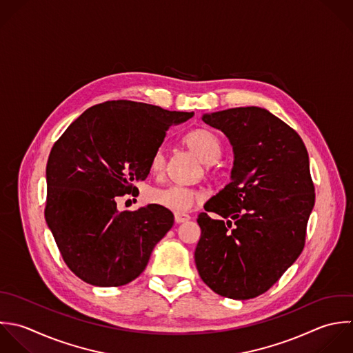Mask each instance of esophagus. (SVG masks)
Here are the masks:
<instances>
[{
    "label": "esophagus",
    "mask_w": 353,
    "mask_h": 353,
    "mask_svg": "<svg viewBox=\"0 0 353 353\" xmlns=\"http://www.w3.org/2000/svg\"><path fill=\"white\" fill-rule=\"evenodd\" d=\"M191 217L187 214V213H174V221L177 224H181V223H185L188 221Z\"/></svg>",
    "instance_id": "esophagus-1"
}]
</instances>
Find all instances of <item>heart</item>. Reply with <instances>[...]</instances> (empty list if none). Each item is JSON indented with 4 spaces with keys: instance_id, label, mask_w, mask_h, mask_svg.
<instances>
[{
    "instance_id": "b5f03b06",
    "label": "heart",
    "mask_w": 353,
    "mask_h": 353,
    "mask_svg": "<svg viewBox=\"0 0 353 353\" xmlns=\"http://www.w3.org/2000/svg\"><path fill=\"white\" fill-rule=\"evenodd\" d=\"M187 147L192 150L203 162L212 163L216 162L221 155V141L219 136L205 128L194 129L184 139ZM166 168V155L162 150H158L152 154L150 169L154 174L163 173ZM208 169L210 166L208 165ZM203 198L202 192L195 188L181 187V185H168L150 188L145 194V199L157 206L169 209L172 212H187L194 205L201 202Z\"/></svg>"
}]
</instances>
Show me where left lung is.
Here are the masks:
<instances>
[{
    "mask_svg": "<svg viewBox=\"0 0 353 353\" xmlns=\"http://www.w3.org/2000/svg\"><path fill=\"white\" fill-rule=\"evenodd\" d=\"M234 148L231 183L198 216L195 264L217 294L254 299L270 290L299 259L315 205V185L303 139L260 107L203 115Z\"/></svg>",
    "mask_w": 353,
    "mask_h": 353,
    "instance_id": "left-lung-1",
    "label": "left lung"
}]
</instances>
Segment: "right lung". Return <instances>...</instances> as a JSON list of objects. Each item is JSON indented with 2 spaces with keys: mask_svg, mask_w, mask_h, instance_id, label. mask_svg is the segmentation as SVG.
<instances>
[{
  "mask_svg": "<svg viewBox=\"0 0 353 353\" xmlns=\"http://www.w3.org/2000/svg\"><path fill=\"white\" fill-rule=\"evenodd\" d=\"M194 112L130 100L96 104L53 144L46 165L45 220L63 261L81 281L118 288L147 267L173 225L169 209L148 205L118 212L117 199L139 191L151 157L174 123Z\"/></svg>",
  "mask_w": 353,
  "mask_h": 353,
  "instance_id": "obj_1",
  "label": "right lung"
}]
</instances>
